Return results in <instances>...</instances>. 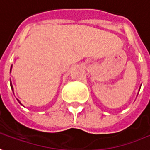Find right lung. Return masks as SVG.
<instances>
[{"label":"right lung","mask_w":150,"mask_h":150,"mask_svg":"<svg viewBox=\"0 0 150 150\" xmlns=\"http://www.w3.org/2000/svg\"><path fill=\"white\" fill-rule=\"evenodd\" d=\"M11 89H12V90H13V88H12V85H11ZM19 101V100H18ZM19 102H20V101H19ZM20 103H21V102H20Z\"/></svg>","instance_id":"1"}]
</instances>
